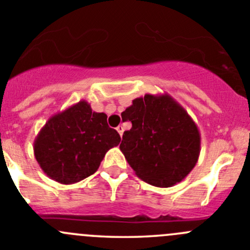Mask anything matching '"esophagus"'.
Masks as SVG:
<instances>
[{
    "instance_id": "34e87169",
    "label": "esophagus",
    "mask_w": 250,
    "mask_h": 250,
    "mask_svg": "<svg viewBox=\"0 0 250 250\" xmlns=\"http://www.w3.org/2000/svg\"><path fill=\"white\" fill-rule=\"evenodd\" d=\"M116 129H117V132L120 133V136L122 137V134H123V127H122V125H118V127L116 128Z\"/></svg>"
}]
</instances>
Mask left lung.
Wrapping results in <instances>:
<instances>
[{"label": "left lung", "mask_w": 250, "mask_h": 250, "mask_svg": "<svg viewBox=\"0 0 250 250\" xmlns=\"http://www.w3.org/2000/svg\"><path fill=\"white\" fill-rule=\"evenodd\" d=\"M132 128L120 149L136 175L157 188H170L199 160L201 136L190 114L169 93L138 97L122 112Z\"/></svg>", "instance_id": "8db88e82"}]
</instances>
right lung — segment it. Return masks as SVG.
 <instances>
[{
  "instance_id": "obj_1",
  "label": "right lung",
  "mask_w": 250,
  "mask_h": 250,
  "mask_svg": "<svg viewBox=\"0 0 250 250\" xmlns=\"http://www.w3.org/2000/svg\"><path fill=\"white\" fill-rule=\"evenodd\" d=\"M121 137L107 125V114L93 112L85 100L51 116L34 141V157L46 176L62 185L96 172Z\"/></svg>"
}]
</instances>
